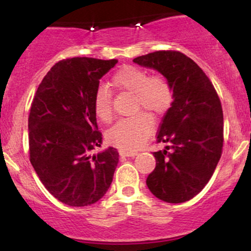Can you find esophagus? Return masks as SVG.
I'll use <instances>...</instances> for the list:
<instances>
[{"label":"esophagus","instance_id":"1","mask_svg":"<svg viewBox=\"0 0 251 251\" xmlns=\"http://www.w3.org/2000/svg\"><path fill=\"white\" fill-rule=\"evenodd\" d=\"M119 154L122 155V157H134V155H137V152H126V151H123V150H120Z\"/></svg>","mask_w":251,"mask_h":251}]
</instances>
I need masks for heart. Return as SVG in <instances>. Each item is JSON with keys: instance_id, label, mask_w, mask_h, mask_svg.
I'll return each mask as SVG.
<instances>
[{"instance_id": "obj_1", "label": "heart", "mask_w": 251, "mask_h": 251, "mask_svg": "<svg viewBox=\"0 0 251 251\" xmlns=\"http://www.w3.org/2000/svg\"><path fill=\"white\" fill-rule=\"evenodd\" d=\"M112 83L120 91L134 94L135 111L143 109L152 118L163 116L172 102V88L168 80L162 75L150 76L143 68L125 66L114 74ZM93 111L100 122L112 120V97L105 86H100L94 93ZM148 116L139 113L118 122L108 129V143L126 152L138 150L152 133V123Z\"/></svg>"}]
</instances>
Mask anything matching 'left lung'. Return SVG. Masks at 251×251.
Here are the masks:
<instances>
[{
  "label": "left lung",
  "instance_id": "obj_1",
  "mask_svg": "<svg viewBox=\"0 0 251 251\" xmlns=\"http://www.w3.org/2000/svg\"><path fill=\"white\" fill-rule=\"evenodd\" d=\"M133 62L159 72L174 93L157 134V142L169 146L153 152L157 163L146 185L159 200L183 203L200 194L220 162L221 100L200 66L180 51H153L135 57Z\"/></svg>",
  "mask_w": 251,
  "mask_h": 251
}]
</instances>
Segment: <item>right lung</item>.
Returning <instances> with one entry per match:
<instances>
[{"mask_svg": "<svg viewBox=\"0 0 251 251\" xmlns=\"http://www.w3.org/2000/svg\"><path fill=\"white\" fill-rule=\"evenodd\" d=\"M118 60L72 57L46 74L31 102L30 163L45 188L71 206L98 201L113 180L117 149L92 154L102 143L93 111L99 80Z\"/></svg>", "mask_w": 251, "mask_h": 251, "instance_id": "1", "label": "right lung"}]
</instances>
